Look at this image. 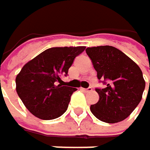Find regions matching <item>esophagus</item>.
<instances>
[{
  "instance_id": "34e87169",
  "label": "esophagus",
  "mask_w": 150,
  "mask_h": 150,
  "mask_svg": "<svg viewBox=\"0 0 150 150\" xmlns=\"http://www.w3.org/2000/svg\"><path fill=\"white\" fill-rule=\"evenodd\" d=\"M81 91H84V92L91 91H92V88H91V87H88V88H81Z\"/></svg>"
}]
</instances>
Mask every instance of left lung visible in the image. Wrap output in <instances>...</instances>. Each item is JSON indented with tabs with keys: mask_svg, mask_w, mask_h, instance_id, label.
<instances>
[{
	"mask_svg": "<svg viewBox=\"0 0 150 150\" xmlns=\"http://www.w3.org/2000/svg\"><path fill=\"white\" fill-rule=\"evenodd\" d=\"M97 77L105 87L96 88L100 100L91 111L106 123L124 120L142 99L145 81L140 68L121 50L112 46L87 48ZM150 88V79H149Z\"/></svg>",
	"mask_w": 150,
	"mask_h": 150,
	"instance_id": "obj_1",
	"label": "left lung"
}]
</instances>
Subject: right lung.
I'll use <instances>...</instances> for the list:
<instances>
[{"label":"right lung","mask_w":150,"mask_h":150,"mask_svg":"<svg viewBox=\"0 0 150 150\" xmlns=\"http://www.w3.org/2000/svg\"><path fill=\"white\" fill-rule=\"evenodd\" d=\"M84 50L83 46L50 48L23 66L16 77V91L32 115L50 120L67 110L77 88L63 86L60 77L68 75L75 58Z\"/></svg>","instance_id":"add662e5"}]
</instances>
